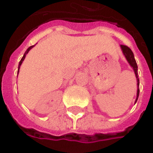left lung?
<instances>
[{
	"label": "left lung",
	"instance_id": "1",
	"mask_svg": "<svg viewBox=\"0 0 153 153\" xmlns=\"http://www.w3.org/2000/svg\"><path fill=\"white\" fill-rule=\"evenodd\" d=\"M120 47H121V49H122V51H123V53H124V55H125V57H126V60L128 61V63L130 64V65L134 68V73H135V75H136L137 82H138V83H137V85H138L137 98H136V101H135V102H136L137 100H138V97H139V94H140V88H139V86H140V79H139V75H138V66H137V63H136V61H135V58H134L133 51H132V50H131L128 46L121 45Z\"/></svg>",
	"mask_w": 153,
	"mask_h": 153
}]
</instances>
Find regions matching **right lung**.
Returning <instances> with one entry per match:
<instances>
[{
	"label": "right lung",
	"instance_id": "obj_1",
	"mask_svg": "<svg viewBox=\"0 0 153 153\" xmlns=\"http://www.w3.org/2000/svg\"><path fill=\"white\" fill-rule=\"evenodd\" d=\"M33 47V45H32V46H30V47H29V48L27 49V51H26V52H25V54H24V56H23V57H22V58H21V60L19 61V67H18V68H19V67H20V65H21V64H22V62H23V60H24V59H25V57H26V55H27V53H28V51H29L31 50V49H32ZM19 70H18V73H19Z\"/></svg>",
	"mask_w": 153,
	"mask_h": 153
}]
</instances>
